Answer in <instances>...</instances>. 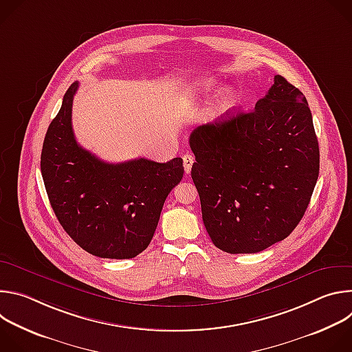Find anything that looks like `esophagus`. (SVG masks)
<instances>
[{
  "mask_svg": "<svg viewBox=\"0 0 352 352\" xmlns=\"http://www.w3.org/2000/svg\"><path fill=\"white\" fill-rule=\"evenodd\" d=\"M182 160H184V168H185V173H186V174H189V173H190V170H192V166H193L195 159H193V156H192V155H184V156H182Z\"/></svg>",
  "mask_w": 352,
  "mask_h": 352,
  "instance_id": "esophagus-1",
  "label": "esophagus"
}]
</instances>
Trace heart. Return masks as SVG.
Listing matches in <instances>:
<instances>
[{"mask_svg": "<svg viewBox=\"0 0 352 352\" xmlns=\"http://www.w3.org/2000/svg\"><path fill=\"white\" fill-rule=\"evenodd\" d=\"M217 87L216 80L213 79H206L199 82L193 86V91L199 96V97H208L209 94H212ZM239 93L234 89V87H227L224 89L220 96L217 97L216 102V107H214V113L219 117H226L230 113H232L236 106L239 104Z\"/></svg>", "mask_w": 352, "mask_h": 352, "instance_id": "obj_1", "label": "heart"}]
</instances>
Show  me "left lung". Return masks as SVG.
Segmentation results:
<instances>
[{"label":"left lung","instance_id":"obj_1","mask_svg":"<svg viewBox=\"0 0 352 352\" xmlns=\"http://www.w3.org/2000/svg\"><path fill=\"white\" fill-rule=\"evenodd\" d=\"M189 146L202 219L224 252H261L304 217L319 143L305 96L281 75L254 111L197 126Z\"/></svg>","mask_w":352,"mask_h":352}]
</instances>
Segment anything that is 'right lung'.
Instances as JSON below:
<instances>
[{
	"mask_svg": "<svg viewBox=\"0 0 352 352\" xmlns=\"http://www.w3.org/2000/svg\"><path fill=\"white\" fill-rule=\"evenodd\" d=\"M74 82L50 124L41 175L50 204L67 234L86 252L131 259L148 246L166 197L184 175L182 159L106 163L80 147L72 131Z\"/></svg>",
	"mask_w": 352,
	"mask_h": 352,
	"instance_id": "right-lung-1",
	"label": "right lung"
}]
</instances>
